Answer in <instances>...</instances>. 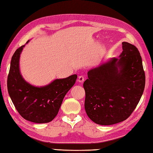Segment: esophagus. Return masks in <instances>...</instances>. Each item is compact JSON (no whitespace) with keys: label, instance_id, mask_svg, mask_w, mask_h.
Returning a JSON list of instances; mask_svg holds the SVG:
<instances>
[{"label":"esophagus","instance_id":"1","mask_svg":"<svg viewBox=\"0 0 153 153\" xmlns=\"http://www.w3.org/2000/svg\"><path fill=\"white\" fill-rule=\"evenodd\" d=\"M77 82H79V83H80V84H82V83H83V82H84V77H83V76H79V77H78V79H77Z\"/></svg>","mask_w":153,"mask_h":153}]
</instances>
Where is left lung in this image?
Wrapping results in <instances>:
<instances>
[{
  "mask_svg": "<svg viewBox=\"0 0 153 153\" xmlns=\"http://www.w3.org/2000/svg\"><path fill=\"white\" fill-rule=\"evenodd\" d=\"M118 59L111 58L88 71L84 82L86 112L96 124L111 125L131 114L145 87V74L137 48L123 42Z\"/></svg>",
  "mask_w": 153,
  "mask_h": 153,
  "instance_id": "8db88e82",
  "label": "left lung"
}]
</instances>
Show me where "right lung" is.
Listing matches in <instances>:
<instances>
[{"label":"right lung","instance_id":"right-lung-1","mask_svg":"<svg viewBox=\"0 0 153 153\" xmlns=\"http://www.w3.org/2000/svg\"><path fill=\"white\" fill-rule=\"evenodd\" d=\"M25 45L16 50L11 58L7 78L8 93L24 119L35 123H49L57 115L65 94L76 83L77 76L55 79L42 86L32 85L24 79L20 69V54Z\"/></svg>","mask_w":153,"mask_h":153}]
</instances>
